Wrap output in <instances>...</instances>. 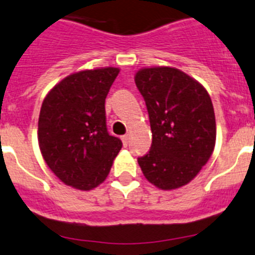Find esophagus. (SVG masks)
<instances>
[{
    "label": "esophagus",
    "mask_w": 255,
    "mask_h": 255,
    "mask_svg": "<svg viewBox=\"0 0 255 255\" xmlns=\"http://www.w3.org/2000/svg\"><path fill=\"white\" fill-rule=\"evenodd\" d=\"M121 139H122L123 145H125V147H127V145H128V142H129V135H128V134L122 135V138H121Z\"/></svg>",
    "instance_id": "1"
}]
</instances>
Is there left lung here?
<instances>
[{"mask_svg":"<svg viewBox=\"0 0 255 255\" xmlns=\"http://www.w3.org/2000/svg\"><path fill=\"white\" fill-rule=\"evenodd\" d=\"M135 85L149 116L152 145L138 158L148 182L163 190L193 179L216 145V116L206 88L173 67L142 68Z\"/></svg>","mask_w":255,"mask_h":255,"instance_id":"1","label":"left lung"}]
</instances>
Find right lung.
I'll return each mask as SVG.
<instances>
[{
	"label": "right lung",
	"instance_id": "1",
	"mask_svg": "<svg viewBox=\"0 0 255 255\" xmlns=\"http://www.w3.org/2000/svg\"><path fill=\"white\" fill-rule=\"evenodd\" d=\"M120 70L72 73L57 83L42 103L38 144L49 169L76 189L91 190L107 178L122 148L110 135L105 102Z\"/></svg>",
	"mask_w": 255,
	"mask_h": 255
}]
</instances>
